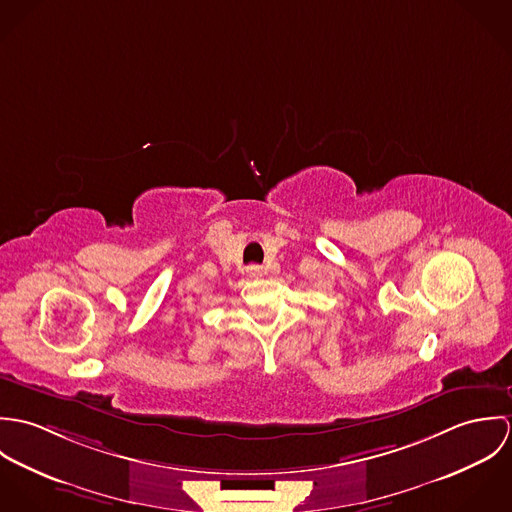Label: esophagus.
Wrapping results in <instances>:
<instances>
[{
  "label": "esophagus",
  "mask_w": 512,
  "mask_h": 512,
  "mask_svg": "<svg viewBox=\"0 0 512 512\" xmlns=\"http://www.w3.org/2000/svg\"><path fill=\"white\" fill-rule=\"evenodd\" d=\"M246 274H248V278H252V280H258V278H262L264 276V268L262 266H248L246 268Z\"/></svg>",
  "instance_id": "obj_1"
}]
</instances>
